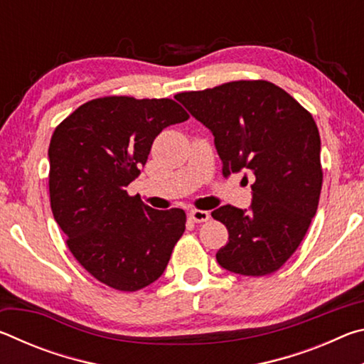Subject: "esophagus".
Listing matches in <instances>:
<instances>
[{
    "label": "esophagus",
    "mask_w": 364,
    "mask_h": 364,
    "mask_svg": "<svg viewBox=\"0 0 364 364\" xmlns=\"http://www.w3.org/2000/svg\"><path fill=\"white\" fill-rule=\"evenodd\" d=\"M189 218L196 221V223H204L208 218H210V213L205 210H191L189 212Z\"/></svg>",
    "instance_id": "1"
}]
</instances>
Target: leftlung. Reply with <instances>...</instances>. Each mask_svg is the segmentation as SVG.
Masks as SVG:
<instances>
[{
	"label": "left lung",
	"mask_w": 364,
	"mask_h": 364,
	"mask_svg": "<svg viewBox=\"0 0 364 364\" xmlns=\"http://www.w3.org/2000/svg\"><path fill=\"white\" fill-rule=\"evenodd\" d=\"M175 97L212 132L225 176L241 170L255 176L250 210L223 205L212 212L230 232L218 263L244 276L274 273L297 250L318 210L323 168L315 119L267 80Z\"/></svg>",
	"instance_id": "left-lung-1"
}]
</instances>
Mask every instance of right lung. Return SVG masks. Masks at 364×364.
<instances>
[{
    "label": "right lung",
    "instance_id": "obj_1",
    "mask_svg": "<svg viewBox=\"0 0 364 364\" xmlns=\"http://www.w3.org/2000/svg\"><path fill=\"white\" fill-rule=\"evenodd\" d=\"M188 119L168 97L104 96L82 104L54 130L48 149L54 220L75 260L102 284L134 292L167 268L186 213L154 210L127 186L157 134Z\"/></svg>",
    "mask_w": 364,
    "mask_h": 364
}]
</instances>
